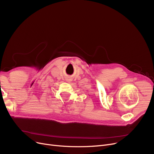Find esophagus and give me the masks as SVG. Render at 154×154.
<instances>
[{
  "instance_id": "esophagus-1",
  "label": "esophagus",
  "mask_w": 154,
  "mask_h": 154,
  "mask_svg": "<svg viewBox=\"0 0 154 154\" xmlns=\"http://www.w3.org/2000/svg\"><path fill=\"white\" fill-rule=\"evenodd\" d=\"M68 81H70V79H68Z\"/></svg>"
}]
</instances>
